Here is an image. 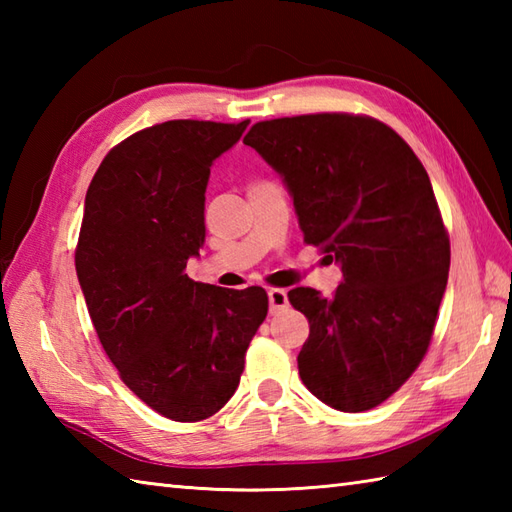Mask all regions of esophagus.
I'll return each instance as SVG.
<instances>
[{
    "label": "esophagus",
    "mask_w": 512,
    "mask_h": 512,
    "mask_svg": "<svg viewBox=\"0 0 512 512\" xmlns=\"http://www.w3.org/2000/svg\"><path fill=\"white\" fill-rule=\"evenodd\" d=\"M268 303H270V312H279V310H284V308H288V295H286V290H281V288H270L268 290Z\"/></svg>",
    "instance_id": "esophagus-1"
}]
</instances>
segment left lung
Returning a JSON list of instances; mask_svg holds the SVG:
<instances>
[{
	"mask_svg": "<svg viewBox=\"0 0 512 512\" xmlns=\"http://www.w3.org/2000/svg\"><path fill=\"white\" fill-rule=\"evenodd\" d=\"M244 145L284 180L303 242L343 273L330 299L288 292L310 323L297 356L303 385L339 411L380 405L427 354L447 290L451 246L427 171L369 116L275 118L250 127Z\"/></svg>",
	"mask_w": 512,
	"mask_h": 512,
	"instance_id": "1",
	"label": "left lung"
}]
</instances>
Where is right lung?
<instances>
[{"label": "right lung", "instance_id": "add662e5", "mask_svg": "<svg viewBox=\"0 0 512 512\" xmlns=\"http://www.w3.org/2000/svg\"><path fill=\"white\" fill-rule=\"evenodd\" d=\"M246 127H147L103 158L85 195L74 264L94 330L123 383L176 422L231 400L268 314L264 288H217L184 273L206 237L211 165Z\"/></svg>", "mask_w": 512, "mask_h": 512}]
</instances>
